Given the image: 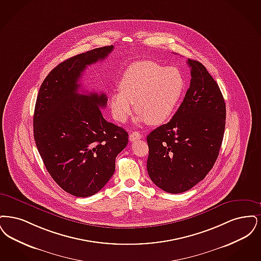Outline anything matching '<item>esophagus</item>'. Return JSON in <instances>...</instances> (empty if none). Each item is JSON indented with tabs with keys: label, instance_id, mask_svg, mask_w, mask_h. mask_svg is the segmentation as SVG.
Wrapping results in <instances>:
<instances>
[{
	"label": "esophagus",
	"instance_id": "1",
	"mask_svg": "<svg viewBox=\"0 0 261 261\" xmlns=\"http://www.w3.org/2000/svg\"><path fill=\"white\" fill-rule=\"evenodd\" d=\"M141 138H142V136L138 132H134L129 135V141H136V140L141 139Z\"/></svg>",
	"mask_w": 261,
	"mask_h": 261
}]
</instances>
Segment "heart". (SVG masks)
I'll return each instance as SVG.
<instances>
[{
	"mask_svg": "<svg viewBox=\"0 0 261 261\" xmlns=\"http://www.w3.org/2000/svg\"><path fill=\"white\" fill-rule=\"evenodd\" d=\"M120 91H113L109 106L114 119L125 123L135 110L149 125L163 124L181 98L185 79L175 67H165L151 60L133 63L123 73Z\"/></svg>",
	"mask_w": 261,
	"mask_h": 261,
	"instance_id": "b5f03b06",
	"label": "heart"
}]
</instances>
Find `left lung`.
<instances>
[{"instance_id":"8db88e82","label":"left lung","mask_w":261,"mask_h":261,"mask_svg":"<svg viewBox=\"0 0 261 261\" xmlns=\"http://www.w3.org/2000/svg\"><path fill=\"white\" fill-rule=\"evenodd\" d=\"M190 87L170 122L147 136V171L162 190L191 189L213 169L223 140L226 107L216 81L204 65L188 59Z\"/></svg>"}]
</instances>
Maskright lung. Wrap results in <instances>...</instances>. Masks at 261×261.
Segmentation results:
<instances>
[{
    "label": "right lung",
    "instance_id": "add662e5",
    "mask_svg": "<svg viewBox=\"0 0 261 261\" xmlns=\"http://www.w3.org/2000/svg\"><path fill=\"white\" fill-rule=\"evenodd\" d=\"M113 48L97 47L61 62L45 77L37 96L36 146L53 179L76 197L101 190L114 174L117 155L127 144L125 129L102 116L106 94L78 93L85 69Z\"/></svg>",
    "mask_w": 261,
    "mask_h": 261
}]
</instances>
